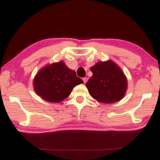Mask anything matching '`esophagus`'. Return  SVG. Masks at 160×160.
<instances>
[{"label":"esophagus","mask_w":160,"mask_h":160,"mask_svg":"<svg viewBox=\"0 0 160 160\" xmlns=\"http://www.w3.org/2000/svg\"><path fill=\"white\" fill-rule=\"evenodd\" d=\"M82 79H83V81H84V83L85 84V83L87 82V79H88V78H87V77H84V78H83Z\"/></svg>","instance_id":"obj_1"}]
</instances>
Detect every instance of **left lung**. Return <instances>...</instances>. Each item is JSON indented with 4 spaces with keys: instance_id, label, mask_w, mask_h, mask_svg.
I'll return each mask as SVG.
<instances>
[{
    "instance_id": "left-lung-1",
    "label": "left lung",
    "mask_w": 160,
    "mask_h": 160,
    "mask_svg": "<svg viewBox=\"0 0 160 160\" xmlns=\"http://www.w3.org/2000/svg\"><path fill=\"white\" fill-rule=\"evenodd\" d=\"M93 75L86 83L89 93L102 103L122 100L128 89V79L122 70L112 60L98 62L90 68Z\"/></svg>"
}]
</instances>
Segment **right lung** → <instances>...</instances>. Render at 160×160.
I'll return each mask as SVG.
<instances>
[{"mask_svg": "<svg viewBox=\"0 0 160 160\" xmlns=\"http://www.w3.org/2000/svg\"><path fill=\"white\" fill-rule=\"evenodd\" d=\"M82 83L75 71L60 61L40 69L34 77L33 89L43 100L60 102L68 97L74 87Z\"/></svg>", "mask_w": 160, "mask_h": 160, "instance_id": "add662e5", "label": "right lung"}]
</instances>
